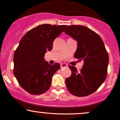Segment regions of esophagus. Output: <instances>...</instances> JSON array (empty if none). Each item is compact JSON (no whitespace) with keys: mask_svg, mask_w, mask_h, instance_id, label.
<instances>
[{"mask_svg":"<svg viewBox=\"0 0 120 120\" xmlns=\"http://www.w3.org/2000/svg\"><path fill=\"white\" fill-rule=\"evenodd\" d=\"M67 67V65L65 63H62L61 64V68H66Z\"/></svg>","mask_w":120,"mask_h":120,"instance_id":"1","label":"esophagus"}]
</instances>
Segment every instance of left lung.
Returning a JSON list of instances; mask_svg holds the SVG:
<instances>
[{
    "label": "left lung",
    "instance_id": "8db88e82",
    "mask_svg": "<svg viewBox=\"0 0 120 120\" xmlns=\"http://www.w3.org/2000/svg\"><path fill=\"white\" fill-rule=\"evenodd\" d=\"M77 42L74 57L83 61L80 71L69 66L71 75L66 79V85L72 95L86 96L95 92L107 77L109 55L100 36L83 25H71L64 31Z\"/></svg>",
    "mask_w": 120,
    "mask_h": 120
}]
</instances>
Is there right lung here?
<instances>
[{
  "label": "right lung",
  "mask_w": 120,
  "mask_h": 120,
  "mask_svg": "<svg viewBox=\"0 0 120 120\" xmlns=\"http://www.w3.org/2000/svg\"><path fill=\"white\" fill-rule=\"evenodd\" d=\"M67 25L45 24L26 32L20 40L14 54L13 72L20 85L32 95H41L49 89L52 78L60 68L50 65L45 54L52 49L54 40Z\"/></svg>",
  "instance_id": "right-lung-1"
}]
</instances>
